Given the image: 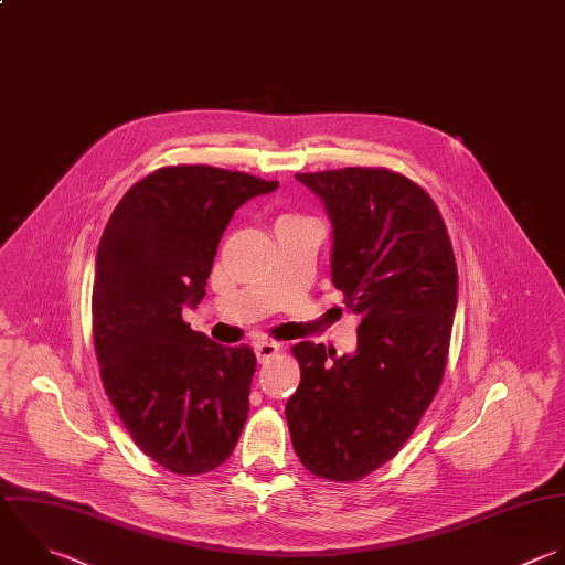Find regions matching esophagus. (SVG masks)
I'll return each mask as SVG.
<instances>
[{
	"label": "esophagus",
	"mask_w": 565,
	"mask_h": 565,
	"mask_svg": "<svg viewBox=\"0 0 565 565\" xmlns=\"http://www.w3.org/2000/svg\"><path fill=\"white\" fill-rule=\"evenodd\" d=\"M254 351H256L258 362L263 364V362H267V360H271L280 353V344H276V342H256Z\"/></svg>",
	"instance_id": "esophagus-1"
}]
</instances>
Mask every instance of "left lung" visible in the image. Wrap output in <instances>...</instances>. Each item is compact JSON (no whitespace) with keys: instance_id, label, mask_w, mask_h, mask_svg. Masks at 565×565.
Segmentation results:
<instances>
[{"instance_id":"1","label":"left lung","mask_w":565,"mask_h":565,"mask_svg":"<svg viewBox=\"0 0 565 565\" xmlns=\"http://www.w3.org/2000/svg\"><path fill=\"white\" fill-rule=\"evenodd\" d=\"M296 179L324 203L331 280L362 320L353 355L335 358L313 342L291 347L300 384L285 417L307 470L358 481L397 455L441 384L457 307L455 254L433 199L397 172L344 168Z\"/></svg>"}]
</instances>
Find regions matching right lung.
Listing matches in <instances>:
<instances>
[{"instance_id": "add662e5", "label": "right lung", "mask_w": 565, "mask_h": 565, "mask_svg": "<svg viewBox=\"0 0 565 565\" xmlns=\"http://www.w3.org/2000/svg\"><path fill=\"white\" fill-rule=\"evenodd\" d=\"M278 181L212 166H170L115 207L93 287V335L104 388L132 441L177 475L221 466L249 413L256 355L183 320L205 298L234 212Z\"/></svg>"}]
</instances>
